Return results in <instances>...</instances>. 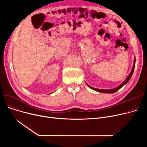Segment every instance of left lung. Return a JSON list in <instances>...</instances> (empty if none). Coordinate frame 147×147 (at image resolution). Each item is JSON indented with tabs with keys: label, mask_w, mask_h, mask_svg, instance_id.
Wrapping results in <instances>:
<instances>
[{
	"label": "left lung",
	"mask_w": 147,
	"mask_h": 147,
	"mask_svg": "<svg viewBox=\"0 0 147 147\" xmlns=\"http://www.w3.org/2000/svg\"><path fill=\"white\" fill-rule=\"evenodd\" d=\"M135 61H136V59H135H135H134V65H133V68H132V71H131V72L130 73V74H129V76L127 77L126 79L125 80V82H123V83H121L120 86H119L118 87L115 88L114 89H96V88H94L93 87H91L90 86L89 84H88L86 83L87 85L90 88H91L92 89H93L94 90H96L97 92H102V93H108V94H113V93H114V92H117V90H119L121 88H122L123 86L125 85V84H126L128 81L130 80V79L131 78V77H132V74H133V73H134V68H135Z\"/></svg>",
	"instance_id": "left-lung-1"
}]
</instances>
